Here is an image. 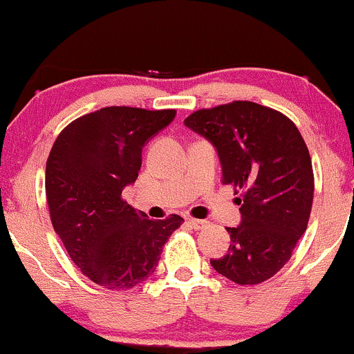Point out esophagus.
I'll return each mask as SVG.
<instances>
[{"mask_svg": "<svg viewBox=\"0 0 354 354\" xmlns=\"http://www.w3.org/2000/svg\"><path fill=\"white\" fill-rule=\"evenodd\" d=\"M188 225H189L193 230H201V228H205L206 225H208V221H205V219H194V218H191V219H188Z\"/></svg>", "mask_w": 354, "mask_h": 354, "instance_id": "obj_1", "label": "esophagus"}]
</instances>
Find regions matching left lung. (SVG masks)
I'll return each mask as SVG.
<instances>
[{
	"label": "left lung",
	"mask_w": 354,
	"mask_h": 354,
	"mask_svg": "<svg viewBox=\"0 0 354 354\" xmlns=\"http://www.w3.org/2000/svg\"><path fill=\"white\" fill-rule=\"evenodd\" d=\"M185 124L214 145L223 183L239 193L241 225L226 228L228 253L211 266L241 286L266 281L290 261L310 221L315 174L301 133L253 101L198 109Z\"/></svg>",
	"instance_id": "8db88e82"
}]
</instances>
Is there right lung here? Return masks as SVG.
Wrapping results in <instances>:
<instances>
[{
  "instance_id": "obj_1",
  "label": "right lung",
  "mask_w": 354,
  "mask_h": 354,
  "mask_svg": "<svg viewBox=\"0 0 354 354\" xmlns=\"http://www.w3.org/2000/svg\"><path fill=\"white\" fill-rule=\"evenodd\" d=\"M174 116V109L101 108L71 121L48 156L53 228L81 273L108 290L146 281L185 221L178 214L154 221L121 194L136 181L143 146Z\"/></svg>"
}]
</instances>
